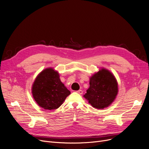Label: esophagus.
Segmentation results:
<instances>
[{"label": "esophagus", "mask_w": 149, "mask_h": 149, "mask_svg": "<svg viewBox=\"0 0 149 149\" xmlns=\"http://www.w3.org/2000/svg\"><path fill=\"white\" fill-rule=\"evenodd\" d=\"M77 93H79V94H82V93H83V91L80 89V90L77 91Z\"/></svg>", "instance_id": "esophagus-1"}]
</instances>
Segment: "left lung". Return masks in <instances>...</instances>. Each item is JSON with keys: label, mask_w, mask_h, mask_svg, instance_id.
Returning a JSON list of instances; mask_svg holds the SVG:
<instances>
[{"label": "left lung", "mask_w": 149, "mask_h": 149, "mask_svg": "<svg viewBox=\"0 0 149 149\" xmlns=\"http://www.w3.org/2000/svg\"><path fill=\"white\" fill-rule=\"evenodd\" d=\"M90 87L84 95L95 108L103 109L110 105L118 93V84L109 70L102 69L90 79Z\"/></svg>", "instance_id": "left-lung-1"}]
</instances>
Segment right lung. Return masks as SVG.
<instances>
[{
    "label": "right lung",
    "instance_id": "1",
    "mask_svg": "<svg viewBox=\"0 0 149 149\" xmlns=\"http://www.w3.org/2000/svg\"><path fill=\"white\" fill-rule=\"evenodd\" d=\"M32 92L37 103L49 110L58 108L70 93L52 68L45 69L37 77Z\"/></svg>",
    "mask_w": 149,
    "mask_h": 149
}]
</instances>
